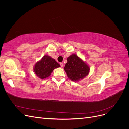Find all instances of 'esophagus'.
Instances as JSON below:
<instances>
[{"label": "esophagus", "mask_w": 129, "mask_h": 129, "mask_svg": "<svg viewBox=\"0 0 129 129\" xmlns=\"http://www.w3.org/2000/svg\"><path fill=\"white\" fill-rule=\"evenodd\" d=\"M60 64L61 66V67H63V63H60Z\"/></svg>", "instance_id": "34e87169"}]
</instances>
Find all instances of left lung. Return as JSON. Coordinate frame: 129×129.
Listing matches in <instances>:
<instances>
[{"label": "left lung", "mask_w": 129, "mask_h": 129, "mask_svg": "<svg viewBox=\"0 0 129 129\" xmlns=\"http://www.w3.org/2000/svg\"><path fill=\"white\" fill-rule=\"evenodd\" d=\"M64 70L70 80L76 82L88 75L90 67L76 54H72L67 58Z\"/></svg>", "instance_id": "left-lung-1"}]
</instances>
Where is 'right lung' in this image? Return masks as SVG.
<instances>
[{"instance_id": "right-lung-1", "label": "right lung", "mask_w": 129, "mask_h": 129, "mask_svg": "<svg viewBox=\"0 0 129 129\" xmlns=\"http://www.w3.org/2000/svg\"><path fill=\"white\" fill-rule=\"evenodd\" d=\"M60 67L55 59L46 55L34 65V72L38 77L45 79L50 75L54 69Z\"/></svg>"}]
</instances>
